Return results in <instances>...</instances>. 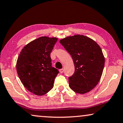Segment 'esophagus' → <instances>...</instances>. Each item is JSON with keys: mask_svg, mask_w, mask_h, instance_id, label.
I'll use <instances>...</instances> for the list:
<instances>
[{"mask_svg": "<svg viewBox=\"0 0 123 123\" xmlns=\"http://www.w3.org/2000/svg\"><path fill=\"white\" fill-rule=\"evenodd\" d=\"M59 71H60V73L61 74L63 73V68H61V69H60V70H59Z\"/></svg>", "mask_w": 123, "mask_h": 123, "instance_id": "obj_1", "label": "esophagus"}]
</instances>
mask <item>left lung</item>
Listing matches in <instances>:
<instances>
[{"label": "left lung", "instance_id": "obj_1", "mask_svg": "<svg viewBox=\"0 0 123 123\" xmlns=\"http://www.w3.org/2000/svg\"><path fill=\"white\" fill-rule=\"evenodd\" d=\"M71 55L75 66L68 78L69 86L75 92L84 94L98 83L105 65V57L99 45L82 35L68 37L60 41Z\"/></svg>", "mask_w": 123, "mask_h": 123}]
</instances>
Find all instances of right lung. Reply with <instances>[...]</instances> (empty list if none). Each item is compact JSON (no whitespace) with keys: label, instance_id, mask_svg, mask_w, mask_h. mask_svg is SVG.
I'll return each mask as SVG.
<instances>
[{"label":"right lung","instance_id":"1","mask_svg":"<svg viewBox=\"0 0 123 123\" xmlns=\"http://www.w3.org/2000/svg\"><path fill=\"white\" fill-rule=\"evenodd\" d=\"M57 37H42L22 49L16 63L19 79L29 92L37 95L46 94L53 87L59 71L52 66L50 53Z\"/></svg>","mask_w":123,"mask_h":123}]
</instances>
